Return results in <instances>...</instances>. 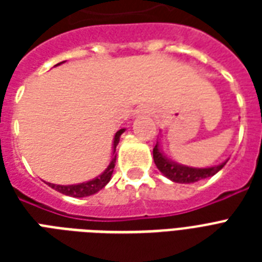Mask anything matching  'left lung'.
Returning <instances> with one entry per match:
<instances>
[{
    "instance_id": "left-lung-1",
    "label": "left lung",
    "mask_w": 262,
    "mask_h": 262,
    "mask_svg": "<svg viewBox=\"0 0 262 262\" xmlns=\"http://www.w3.org/2000/svg\"><path fill=\"white\" fill-rule=\"evenodd\" d=\"M154 160H155L156 167L159 168L160 172H163L168 179H171V181L178 183L197 182L200 179L212 177L217 171H220L224 167V164H226V162H224V163L219 164V166L208 168H191L179 166V164L170 162L166 156H163V154L160 152L159 144L158 143L154 147Z\"/></svg>"
}]
</instances>
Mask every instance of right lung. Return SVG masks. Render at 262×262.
<instances>
[{
    "mask_svg": "<svg viewBox=\"0 0 262 262\" xmlns=\"http://www.w3.org/2000/svg\"><path fill=\"white\" fill-rule=\"evenodd\" d=\"M59 63H62V62H59ZM122 133H123V129H121V130H118L117 133H115L114 152H115V148H117V145H118L119 143V137H121ZM115 159H117V156L113 158L111 163L108 164V167L106 168V171L99 175V177H96L95 179H92V181H88V182H84V183H79V185H68V186L54 185V183H47V185H49L51 189H54V190L59 191V193H62V194L71 195V197H87V195L95 194V193H98L100 189H103V187L106 186L107 183H108V181L111 179V174H113L115 167Z\"/></svg>",
    "mask_w": 262,
    "mask_h": 262,
    "instance_id": "1",
    "label": "right lung"
}]
</instances>
